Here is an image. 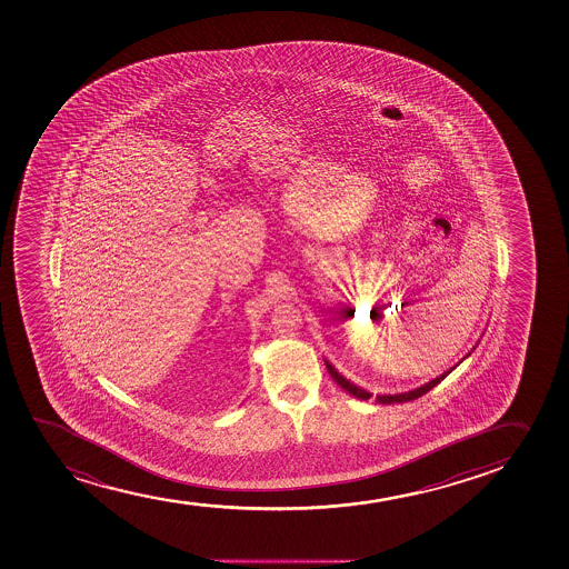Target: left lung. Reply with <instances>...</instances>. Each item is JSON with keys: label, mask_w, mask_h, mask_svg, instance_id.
Returning <instances> with one entry per match:
<instances>
[{"label": "left lung", "mask_w": 569, "mask_h": 569, "mask_svg": "<svg viewBox=\"0 0 569 569\" xmlns=\"http://www.w3.org/2000/svg\"><path fill=\"white\" fill-rule=\"evenodd\" d=\"M471 353V351H469ZM467 353V356H469ZM466 356V358H467ZM463 358V359H466ZM461 359V361H463ZM460 361V363H461ZM326 367L327 371H329V375H331L332 380L335 382L339 383L340 388L342 390L348 391L350 396L358 397V399H361V401H367V399H371V393L369 391L363 390V388H359V386H356V383H351L350 380H346L342 375H340L335 367H332L329 361L326 359ZM458 365H453L452 369H448L447 372H442L441 377L433 378V380H429L428 383H423V386H420V388H416V390L405 391V393H396V396H377V401L382 402V405H393V402H407V401H415V399H418V397L423 396V393H428L429 390H433L435 386L437 383L441 382V380H445V378L450 375V372L456 369Z\"/></svg>", "instance_id": "1"}]
</instances>
